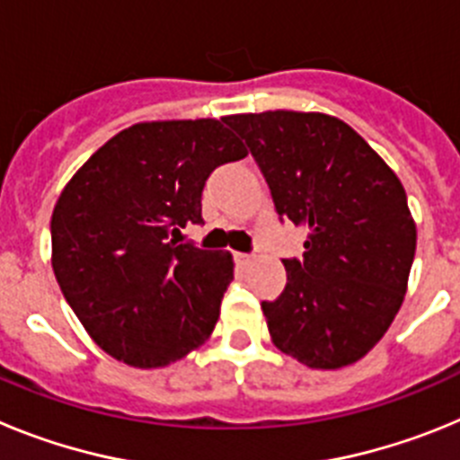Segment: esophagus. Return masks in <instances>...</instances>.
<instances>
[{
    "instance_id": "esophagus-1",
    "label": "esophagus",
    "mask_w": 460,
    "mask_h": 460,
    "mask_svg": "<svg viewBox=\"0 0 460 460\" xmlns=\"http://www.w3.org/2000/svg\"><path fill=\"white\" fill-rule=\"evenodd\" d=\"M234 262H237L239 267H246V265H251V262H253V255H249V253H234Z\"/></svg>"
}]
</instances>
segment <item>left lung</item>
<instances>
[{
  "mask_svg": "<svg viewBox=\"0 0 460 460\" xmlns=\"http://www.w3.org/2000/svg\"><path fill=\"white\" fill-rule=\"evenodd\" d=\"M280 221L308 230L283 260L286 290L262 313L274 345L311 368L355 364L385 336L408 290L417 227L398 181L368 142L323 112L230 115Z\"/></svg>",
  "mask_w": 460,
  "mask_h": 460,
  "instance_id": "obj_1",
  "label": "left lung"
}]
</instances>
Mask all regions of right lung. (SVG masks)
I'll use <instances>...</instances> for the list:
<instances>
[{
  "instance_id": "add662e5",
  "label": "right lung",
  "mask_w": 460,
  "mask_h": 460,
  "mask_svg": "<svg viewBox=\"0 0 460 460\" xmlns=\"http://www.w3.org/2000/svg\"><path fill=\"white\" fill-rule=\"evenodd\" d=\"M223 119L133 124L73 174L52 211V270L101 350L168 367L217 327L233 255L180 243L202 223V189L246 156Z\"/></svg>"
}]
</instances>
